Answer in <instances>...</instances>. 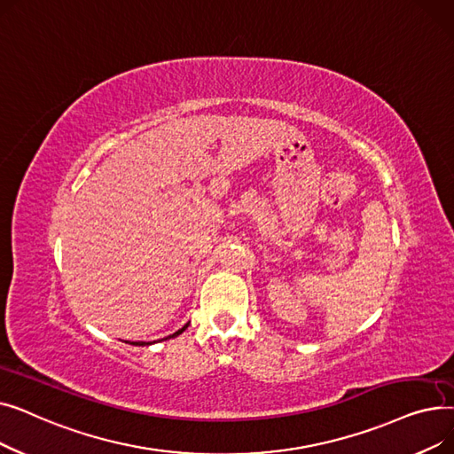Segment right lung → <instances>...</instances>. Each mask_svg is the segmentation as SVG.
Instances as JSON below:
<instances>
[{
	"label": "right lung",
	"instance_id": "add662e5",
	"mask_svg": "<svg viewBox=\"0 0 454 454\" xmlns=\"http://www.w3.org/2000/svg\"><path fill=\"white\" fill-rule=\"evenodd\" d=\"M187 325L189 324H185L182 329H178L176 333H173V335H169V337H165V339H175V337H178V335H182V333L187 329ZM132 346H151V342H130Z\"/></svg>",
	"mask_w": 454,
	"mask_h": 454
}]
</instances>
